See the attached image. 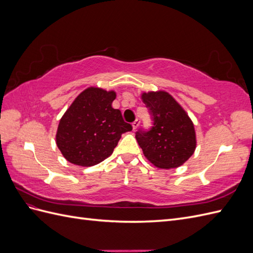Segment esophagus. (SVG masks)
Wrapping results in <instances>:
<instances>
[{
  "instance_id": "1",
  "label": "esophagus",
  "mask_w": 253,
  "mask_h": 253,
  "mask_svg": "<svg viewBox=\"0 0 253 253\" xmlns=\"http://www.w3.org/2000/svg\"><path fill=\"white\" fill-rule=\"evenodd\" d=\"M138 125H139V121H138V119H136L133 124H132V126H133V129H136L137 128V126H138Z\"/></svg>"
}]
</instances>
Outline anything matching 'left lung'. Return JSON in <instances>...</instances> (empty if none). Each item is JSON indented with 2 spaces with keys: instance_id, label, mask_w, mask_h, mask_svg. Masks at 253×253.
<instances>
[{
  "instance_id": "8db88e82",
  "label": "left lung",
  "mask_w": 253,
  "mask_h": 253,
  "mask_svg": "<svg viewBox=\"0 0 253 253\" xmlns=\"http://www.w3.org/2000/svg\"><path fill=\"white\" fill-rule=\"evenodd\" d=\"M142 101L152 118L149 129L140 127L136 132L144 156L162 169L181 166L192 156L196 147L192 121L166 91L143 93Z\"/></svg>"
}]
</instances>
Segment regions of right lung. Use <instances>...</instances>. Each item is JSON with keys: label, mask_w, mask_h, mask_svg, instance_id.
Instances as JSON below:
<instances>
[{"label": "right lung", "mask_w": 253, "mask_h": 253, "mask_svg": "<svg viewBox=\"0 0 253 253\" xmlns=\"http://www.w3.org/2000/svg\"><path fill=\"white\" fill-rule=\"evenodd\" d=\"M115 91L88 87L75 99L59 122L57 145L68 162L95 166L108 158L121 134L132 131L119 110L112 108Z\"/></svg>", "instance_id": "add662e5"}]
</instances>
